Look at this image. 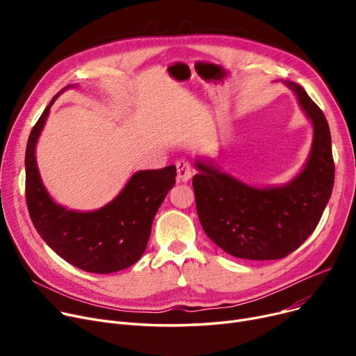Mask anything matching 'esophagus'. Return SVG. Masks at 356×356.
Segmentation results:
<instances>
[{"instance_id":"esophagus-1","label":"esophagus","mask_w":356,"mask_h":356,"mask_svg":"<svg viewBox=\"0 0 356 356\" xmlns=\"http://www.w3.org/2000/svg\"><path fill=\"white\" fill-rule=\"evenodd\" d=\"M176 167H177V180L179 181H188L192 177V167L188 160H184V159L179 160L176 163Z\"/></svg>"}]
</instances>
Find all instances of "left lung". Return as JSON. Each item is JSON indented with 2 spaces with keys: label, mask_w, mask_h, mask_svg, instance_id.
<instances>
[{
  "label": "left lung",
  "mask_w": 356,
  "mask_h": 356,
  "mask_svg": "<svg viewBox=\"0 0 356 356\" xmlns=\"http://www.w3.org/2000/svg\"><path fill=\"white\" fill-rule=\"evenodd\" d=\"M313 127L306 164L282 186L257 188L211 161L195 160L196 211L200 225L225 252L245 259H278L312 235L330 199L334 181L330 129L322 109L296 82L283 81Z\"/></svg>",
  "instance_id": "8db88e82"
}]
</instances>
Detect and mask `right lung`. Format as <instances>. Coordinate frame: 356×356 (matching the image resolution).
Returning <instances> with one entry per match:
<instances>
[{
  "label": "right lung",
  "mask_w": 356,
  "mask_h": 356,
  "mask_svg": "<svg viewBox=\"0 0 356 356\" xmlns=\"http://www.w3.org/2000/svg\"><path fill=\"white\" fill-rule=\"evenodd\" d=\"M33 127L26 148V199L34 228L46 244L69 264L88 273L109 274L128 268L141 258L154 216L176 183V165L141 170L105 207L79 212L56 203L46 191L35 161V145L51 105Z\"/></svg>",
  "instance_id": "add662e5"
}]
</instances>
